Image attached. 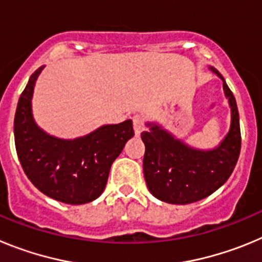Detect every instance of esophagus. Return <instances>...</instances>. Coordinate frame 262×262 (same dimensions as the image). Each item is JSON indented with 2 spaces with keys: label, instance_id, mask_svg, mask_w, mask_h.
Returning <instances> with one entry per match:
<instances>
[{
  "label": "esophagus",
  "instance_id": "obj_1",
  "mask_svg": "<svg viewBox=\"0 0 262 262\" xmlns=\"http://www.w3.org/2000/svg\"><path fill=\"white\" fill-rule=\"evenodd\" d=\"M133 122H134V129H135V134L139 135V134L142 133L143 129H144V119L140 114H135L133 117Z\"/></svg>",
  "mask_w": 262,
  "mask_h": 262
}]
</instances>
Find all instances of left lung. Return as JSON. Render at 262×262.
Here are the masks:
<instances>
[{
    "instance_id": "left-lung-1",
    "label": "left lung",
    "mask_w": 262,
    "mask_h": 262,
    "mask_svg": "<svg viewBox=\"0 0 262 262\" xmlns=\"http://www.w3.org/2000/svg\"><path fill=\"white\" fill-rule=\"evenodd\" d=\"M223 80V89L231 106V128L219 147L200 151L184 143L156 124L143 131L145 145L143 170L152 195L163 202L187 205L211 195L230 178L242 148L239 110L232 92L215 68H210Z\"/></svg>"
}]
</instances>
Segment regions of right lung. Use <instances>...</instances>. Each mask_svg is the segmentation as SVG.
Instances as JSON below:
<instances>
[{
    "label": "right lung",
    "instance_id": "1",
    "mask_svg": "<svg viewBox=\"0 0 262 262\" xmlns=\"http://www.w3.org/2000/svg\"><path fill=\"white\" fill-rule=\"evenodd\" d=\"M43 67L31 75L22 92L14 118L18 159L32 185L50 198L82 205L105 190L111 164L134 136L133 120L99 127L75 140L47 135L34 122L31 97Z\"/></svg>",
    "mask_w": 262,
    "mask_h": 262
}]
</instances>
